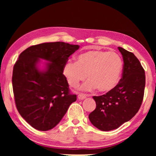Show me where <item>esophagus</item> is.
<instances>
[{"mask_svg": "<svg viewBox=\"0 0 156 156\" xmlns=\"http://www.w3.org/2000/svg\"><path fill=\"white\" fill-rule=\"evenodd\" d=\"M87 96L85 95V94H79L78 95V99L80 100H83L84 99H86Z\"/></svg>", "mask_w": 156, "mask_h": 156, "instance_id": "obj_1", "label": "esophagus"}]
</instances>
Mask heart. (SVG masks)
<instances>
[{"instance_id": "1", "label": "heart", "mask_w": 156, "mask_h": 156, "mask_svg": "<svg viewBox=\"0 0 156 156\" xmlns=\"http://www.w3.org/2000/svg\"><path fill=\"white\" fill-rule=\"evenodd\" d=\"M122 68V59L117 53L91 50L79 55L76 62L68 60L63 67V74L74 88L87 77L89 80L82 85L81 90L97 88L100 92H106L116 87Z\"/></svg>"}]
</instances>
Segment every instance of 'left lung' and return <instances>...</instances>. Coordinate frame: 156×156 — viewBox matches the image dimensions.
I'll return each instance as SVG.
<instances>
[{"instance_id": "left-lung-1", "label": "left lung", "mask_w": 156, "mask_h": 156, "mask_svg": "<svg viewBox=\"0 0 156 156\" xmlns=\"http://www.w3.org/2000/svg\"><path fill=\"white\" fill-rule=\"evenodd\" d=\"M123 57L122 77L106 94L93 97L97 107L90 114L91 123L101 131L116 129L133 118L144 99L146 76L144 68L133 53L119 47Z\"/></svg>"}]
</instances>
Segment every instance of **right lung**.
<instances>
[{"label": "right lung", "instance_id": "1", "mask_svg": "<svg viewBox=\"0 0 156 156\" xmlns=\"http://www.w3.org/2000/svg\"><path fill=\"white\" fill-rule=\"evenodd\" d=\"M79 48L63 42H44L19 55L12 77L15 101L21 116L34 129H53L76 100L75 94H70L63 67ZM40 59L48 62L43 69L39 67Z\"/></svg>", "mask_w": 156, "mask_h": 156}]
</instances>
